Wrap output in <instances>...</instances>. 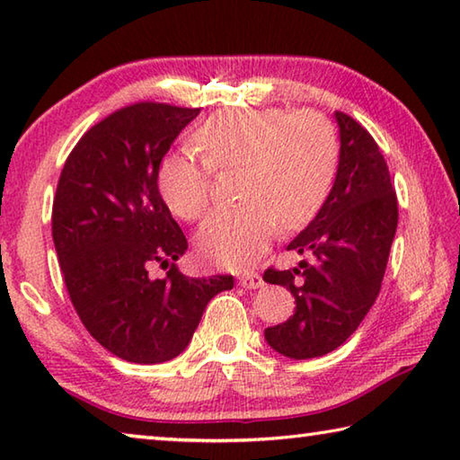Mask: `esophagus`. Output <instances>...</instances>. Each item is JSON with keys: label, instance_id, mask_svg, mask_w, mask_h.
<instances>
[{"label": "esophagus", "instance_id": "1", "mask_svg": "<svg viewBox=\"0 0 460 460\" xmlns=\"http://www.w3.org/2000/svg\"><path fill=\"white\" fill-rule=\"evenodd\" d=\"M239 284L247 288V290H255V288L263 286V278L258 274V271H245V274L239 276Z\"/></svg>", "mask_w": 460, "mask_h": 460}]
</instances>
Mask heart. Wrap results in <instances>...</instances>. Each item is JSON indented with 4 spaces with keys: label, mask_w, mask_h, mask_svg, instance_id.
I'll return each instance as SVG.
<instances>
[{
    "label": "heart",
    "mask_w": 460,
    "mask_h": 460,
    "mask_svg": "<svg viewBox=\"0 0 460 460\" xmlns=\"http://www.w3.org/2000/svg\"><path fill=\"white\" fill-rule=\"evenodd\" d=\"M194 154H170L158 186L176 217L199 221L213 200L215 170H241L237 207L219 208L202 223L197 243L219 266L253 263L284 229L305 225L321 208L337 170L339 144L318 111L231 109L192 131Z\"/></svg>",
    "instance_id": "1"
}]
</instances>
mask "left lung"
I'll use <instances>...</instances> for the list:
<instances>
[{
	"instance_id": "8db88e82",
	"label": "left lung",
	"mask_w": 460,
	"mask_h": 460,
	"mask_svg": "<svg viewBox=\"0 0 460 460\" xmlns=\"http://www.w3.org/2000/svg\"><path fill=\"white\" fill-rule=\"evenodd\" d=\"M341 134L337 178L321 211L288 249L310 253L294 270L268 268L263 279L296 300L266 341L290 359H313L341 347L376 302L398 227V199L371 134L351 115L334 113Z\"/></svg>"
}]
</instances>
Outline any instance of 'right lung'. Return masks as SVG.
Instances as JSON below:
<instances>
[{"mask_svg": "<svg viewBox=\"0 0 460 460\" xmlns=\"http://www.w3.org/2000/svg\"><path fill=\"white\" fill-rule=\"evenodd\" d=\"M200 109L128 105L93 126L68 154L52 205V239L71 302L99 345L129 363L181 355L208 300L233 276L186 278L189 249L158 190L160 162ZM154 262L170 267L152 280Z\"/></svg>", "mask_w": 460, "mask_h": 460, "instance_id": "obj_1", "label": "right lung"}]
</instances>
